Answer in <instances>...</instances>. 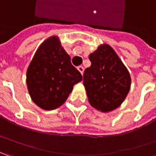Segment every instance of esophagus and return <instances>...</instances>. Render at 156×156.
<instances>
[{
	"instance_id": "esophagus-1",
	"label": "esophagus",
	"mask_w": 156,
	"mask_h": 156,
	"mask_svg": "<svg viewBox=\"0 0 156 156\" xmlns=\"http://www.w3.org/2000/svg\"><path fill=\"white\" fill-rule=\"evenodd\" d=\"M78 70L81 74H83V73H84V67H83V66H81V65H80V66H78Z\"/></svg>"
}]
</instances>
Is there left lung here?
<instances>
[{
	"mask_svg": "<svg viewBox=\"0 0 156 156\" xmlns=\"http://www.w3.org/2000/svg\"><path fill=\"white\" fill-rule=\"evenodd\" d=\"M89 59L91 65L85 69L83 80L89 103L98 111H112L122 104L130 90V74L108 44L98 46Z\"/></svg>",
	"mask_w": 156,
	"mask_h": 156,
	"instance_id": "obj_1",
	"label": "left lung"
}]
</instances>
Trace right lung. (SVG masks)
Returning <instances> with one entry per match:
<instances>
[{
	"label": "right lung",
	"instance_id": "1",
	"mask_svg": "<svg viewBox=\"0 0 156 156\" xmlns=\"http://www.w3.org/2000/svg\"><path fill=\"white\" fill-rule=\"evenodd\" d=\"M26 78L33 102L44 110H53L65 103L82 75L71 65L58 37L53 36L39 46Z\"/></svg>",
	"mask_w": 156,
	"mask_h": 156
}]
</instances>
